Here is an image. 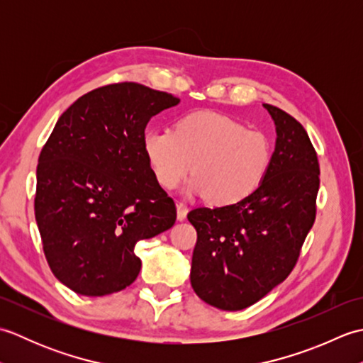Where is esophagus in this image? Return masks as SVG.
<instances>
[{
    "label": "esophagus",
    "mask_w": 363,
    "mask_h": 363,
    "mask_svg": "<svg viewBox=\"0 0 363 363\" xmlns=\"http://www.w3.org/2000/svg\"><path fill=\"white\" fill-rule=\"evenodd\" d=\"M176 211H177V220L184 221L187 218V213H189V207L184 204V203H177L176 204Z\"/></svg>",
    "instance_id": "1"
}]
</instances>
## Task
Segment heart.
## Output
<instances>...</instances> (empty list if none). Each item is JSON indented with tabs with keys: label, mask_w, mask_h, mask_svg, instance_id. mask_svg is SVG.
I'll return each instance as SVG.
<instances>
[{
	"label": "heart",
	"mask_w": 363,
	"mask_h": 363,
	"mask_svg": "<svg viewBox=\"0 0 363 363\" xmlns=\"http://www.w3.org/2000/svg\"><path fill=\"white\" fill-rule=\"evenodd\" d=\"M145 157L156 181L167 190L190 174L191 195L218 207L235 206L257 191L268 173L273 146L259 129H248L228 115L196 111L167 129H146Z\"/></svg>",
	"instance_id": "heart-1"
}]
</instances>
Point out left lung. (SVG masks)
I'll return each mask as SVG.
<instances>
[{
	"label": "left lung",
	"mask_w": 363,
	"mask_h": 363,
	"mask_svg": "<svg viewBox=\"0 0 363 363\" xmlns=\"http://www.w3.org/2000/svg\"><path fill=\"white\" fill-rule=\"evenodd\" d=\"M264 107L277 137L262 186L235 206L187 215L198 234L191 287L221 311L246 309L287 279L317 213L320 165L311 138L291 115Z\"/></svg>",
	"instance_id": "1"
}]
</instances>
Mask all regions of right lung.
Returning <instances> with one entry per match:
<instances>
[{
  "mask_svg": "<svg viewBox=\"0 0 363 363\" xmlns=\"http://www.w3.org/2000/svg\"><path fill=\"white\" fill-rule=\"evenodd\" d=\"M179 98L137 82L82 95L60 115L37 165L35 221L52 274L84 296L126 289L138 240L169 229L176 206L145 157L148 121Z\"/></svg>",
  "mask_w": 363,
  "mask_h": 363,
  "instance_id": "obj_1",
  "label": "right lung"
}]
</instances>
